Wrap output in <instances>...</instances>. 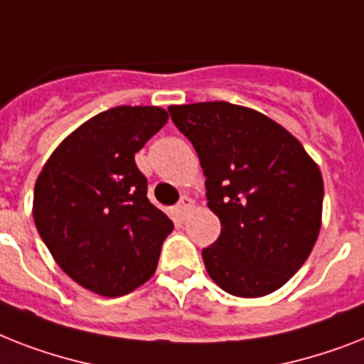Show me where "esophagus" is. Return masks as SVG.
Listing matches in <instances>:
<instances>
[{"label":"esophagus","mask_w":364,"mask_h":364,"mask_svg":"<svg viewBox=\"0 0 364 364\" xmlns=\"http://www.w3.org/2000/svg\"><path fill=\"white\" fill-rule=\"evenodd\" d=\"M192 205H194V202H192L191 198L183 196V198H181V202L177 203V208H176L177 217H179V218H185V217H187L188 213H191Z\"/></svg>","instance_id":"1"}]
</instances>
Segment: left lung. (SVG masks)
Masks as SVG:
<instances>
[{
    "label": "left lung",
    "mask_w": 364,
    "mask_h": 364,
    "mask_svg": "<svg viewBox=\"0 0 364 364\" xmlns=\"http://www.w3.org/2000/svg\"><path fill=\"white\" fill-rule=\"evenodd\" d=\"M196 149L220 235L202 250L213 282L264 297L305 264L321 228L323 179L305 147L267 115L224 100L168 108Z\"/></svg>",
    "instance_id": "8db88e82"
}]
</instances>
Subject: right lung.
Here are the masks:
<instances>
[{
	"instance_id": "obj_1",
	"label": "right lung",
	"mask_w": 364,
	"mask_h": 364,
	"mask_svg": "<svg viewBox=\"0 0 364 364\" xmlns=\"http://www.w3.org/2000/svg\"><path fill=\"white\" fill-rule=\"evenodd\" d=\"M159 106H115L65 138L35 183L33 220L82 288L119 297L151 279L173 223L147 200L134 155L166 125Z\"/></svg>"
}]
</instances>
